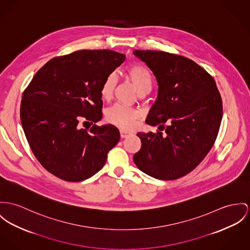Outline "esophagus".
I'll return each mask as SVG.
<instances>
[{"instance_id": "1", "label": "esophagus", "mask_w": 250, "mask_h": 250, "mask_svg": "<svg viewBox=\"0 0 250 250\" xmlns=\"http://www.w3.org/2000/svg\"><path fill=\"white\" fill-rule=\"evenodd\" d=\"M120 134H121L122 138H125V137H127L128 135L130 134V132L125 131V130H124V129H121V130H120Z\"/></svg>"}]
</instances>
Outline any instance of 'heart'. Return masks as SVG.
<instances>
[{
    "label": "heart",
    "instance_id": "obj_1",
    "mask_svg": "<svg viewBox=\"0 0 250 250\" xmlns=\"http://www.w3.org/2000/svg\"><path fill=\"white\" fill-rule=\"evenodd\" d=\"M126 75L138 92L147 87L151 88V74L148 71V69L144 65L139 63L130 65L126 69ZM115 80L114 74H109L104 79L100 89V95L103 100H110L115 86ZM139 117L140 113L137 109L122 104H115L111 106L106 112V120L109 123L126 129L134 126L136 121L138 120Z\"/></svg>",
    "mask_w": 250,
    "mask_h": 250
}]
</instances>
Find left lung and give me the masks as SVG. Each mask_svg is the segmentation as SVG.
<instances>
[{
    "label": "left lung",
    "mask_w": 250,
    "mask_h": 250,
    "mask_svg": "<svg viewBox=\"0 0 250 250\" xmlns=\"http://www.w3.org/2000/svg\"><path fill=\"white\" fill-rule=\"evenodd\" d=\"M133 54L146 63L158 83L146 122L166 131L137 133L142 146L133 156L135 165L158 180L178 179L211 149L223 117L222 98L214 79L188 58L155 50Z\"/></svg>",
    "instance_id": "obj_1"
}]
</instances>
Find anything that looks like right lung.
<instances>
[{
    "label": "right lung",
    "mask_w": 250,
    "mask_h": 250,
    "mask_svg": "<svg viewBox=\"0 0 250 250\" xmlns=\"http://www.w3.org/2000/svg\"><path fill=\"white\" fill-rule=\"evenodd\" d=\"M125 60L113 50H79L51 59L24 90L21 122L40 164L58 178L81 182L100 171L120 140L118 128L77 125L83 116L92 124L102 117L100 89L104 79Z\"/></svg>",
    "instance_id": "add662e5"
}]
</instances>
